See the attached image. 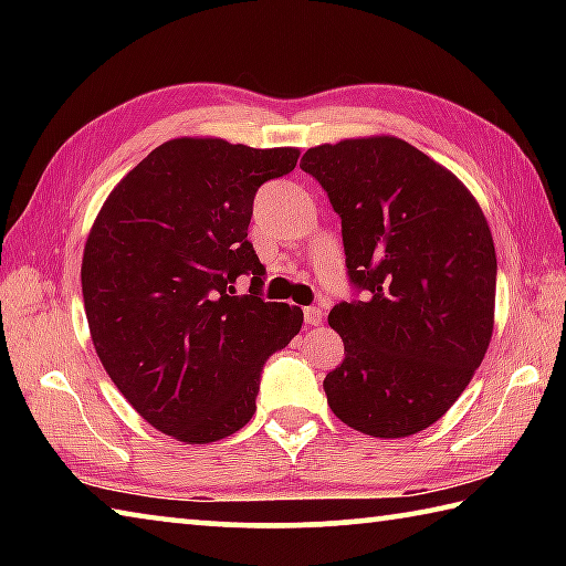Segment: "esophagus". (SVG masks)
<instances>
[{"label":"esophagus","mask_w":566,"mask_h":566,"mask_svg":"<svg viewBox=\"0 0 566 566\" xmlns=\"http://www.w3.org/2000/svg\"><path fill=\"white\" fill-rule=\"evenodd\" d=\"M324 319V312L319 306H306L304 310V324H310V327H319Z\"/></svg>","instance_id":"obj_1"}]
</instances>
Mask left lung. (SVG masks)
Segmentation results:
<instances>
[{
    "mask_svg": "<svg viewBox=\"0 0 566 566\" xmlns=\"http://www.w3.org/2000/svg\"><path fill=\"white\" fill-rule=\"evenodd\" d=\"M342 219L354 300L329 312L344 359L324 391L344 424L409 437L444 415L482 364L494 327L496 254L476 199L397 137L304 151Z\"/></svg>",
    "mask_w": 566,
    "mask_h": 566,
    "instance_id": "1",
    "label": "left lung"
}]
</instances>
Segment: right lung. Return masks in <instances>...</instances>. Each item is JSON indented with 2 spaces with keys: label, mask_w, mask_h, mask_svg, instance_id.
I'll return each mask as SVG.
<instances>
[{
  "label": "right lung",
  "mask_w": 566,
  "mask_h": 566,
  "mask_svg": "<svg viewBox=\"0 0 566 566\" xmlns=\"http://www.w3.org/2000/svg\"><path fill=\"white\" fill-rule=\"evenodd\" d=\"M300 149L171 139L104 202L82 260L94 349L124 399L179 442L209 444L256 411L266 359L302 329V310L262 296L247 239L264 181ZM253 276L239 297L237 275Z\"/></svg>",
  "instance_id": "obj_1"
}]
</instances>
